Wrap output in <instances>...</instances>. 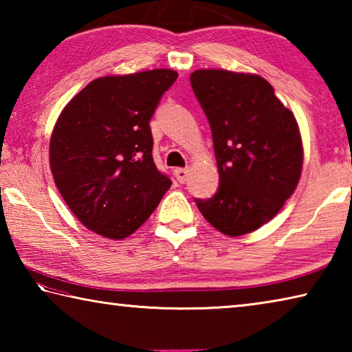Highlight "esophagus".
Instances as JSON below:
<instances>
[{"mask_svg": "<svg viewBox=\"0 0 352 352\" xmlns=\"http://www.w3.org/2000/svg\"><path fill=\"white\" fill-rule=\"evenodd\" d=\"M174 175H175V178H177V182H178V183H184V182L188 180L189 170H188V169H182V168H178V169H175V170H174Z\"/></svg>", "mask_w": 352, "mask_h": 352, "instance_id": "esophagus-1", "label": "esophagus"}]
</instances>
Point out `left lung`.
<instances>
[{
    "label": "left lung",
    "mask_w": 352,
    "mask_h": 352,
    "mask_svg": "<svg viewBox=\"0 0 352 352\" xmlns=\"http://www.w3.org/2000/svg\"><path fill=\"white\" fill-rule=\"evenodd\" d=\"M190 85L210 121L220 180L214 197L195 201L220 233H252L296 189L305 157L300 127L258 74L197 69Z\"/></svg>",
    "instance_id": "8db88e82"
}]
</instances>
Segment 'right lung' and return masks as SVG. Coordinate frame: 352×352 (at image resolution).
<instances>
[{"label":"right lung","mask_w":352,"mask_h":352,"mask_svg":"<svg viewBox=\"0 0 352 352\" xmlns=\"http://www.w3.org/2000/svg\"><path fill=\"white\" fill-rule=\"evenodd\" d=\"M172 69L94 79L65 105L50 140L56 186L74 216L109 239H126L170 188L152 157L148 121L177 80Z\"/></svg>","instance_id":"1"}]
</instances>
